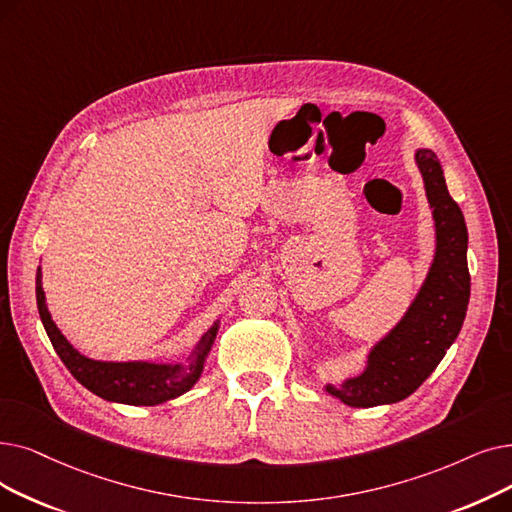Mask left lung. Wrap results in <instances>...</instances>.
I'll use <instances>...</instances> for the list:
<instances>
[{
	"mask_svg": "<svg viewBox=\"0 0 512 512\" xmlns=\"http://www.w3.org/2000/svg\"><path fill=\"white\" fill-rule=\"evenodd\" d=\"M416 163L435 219V259L408 314L370 351L366 370L343 385H326L330 395L353 408L395 404L412 395L456 341L469 307L464 215L448 192L435 152L416 150Z\"/></svg>",
	"mask_w": 512,
	"mask_h": 512,
	"instance_id": "left-lung-1",
	"label": "left lung"
}]
</instances>
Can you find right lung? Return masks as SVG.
Segmentation results:
<instances>
[{
    "mask_svg": "<svg viewBox=\"0 0 512 512\" xmlns=\"http://www.w3.org/2000/svg\"><path fill=\"white\" fill-rule=\"evenodd\" d=\"M35 293L43 328H46L64 366L69 368V372L85 389H90L102 399H108V402L129 406H157L167 402V399L186 393L201 376L205 355L209 353L217 335V324H213L205 332L201 343L196 345V351L190 355L186 366L152 362H98L81 355L56 328L41 288V270H37Z\"/></svg>",
    "mask_w": 512,
    "mask_h": 512,
    "instance_id": "1",
    "label": "right lung"
}]
</instances>
